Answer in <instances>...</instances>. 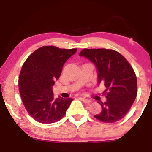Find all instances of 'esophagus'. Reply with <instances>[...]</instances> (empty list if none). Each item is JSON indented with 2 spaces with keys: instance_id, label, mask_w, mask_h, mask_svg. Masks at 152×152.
Here are the masks:
<instances>
[{
  "instance_id": "obj_1",
  "label": "esophagus",
  "mask_w": 152,
  "mask_h": 152,
  "mask_svg": "<svg viewBox=\"0 0 152 152\" xmlns=\"http://www.w3.org/2000/svg\"><path fill=\"white\" fill-rule=\"evenodd\" d=\"M81 99L82 101H83L84 103H87V104H88V103H91V101L90 100V99H86V98H81Z\"/></svg>"
}]
</instances>
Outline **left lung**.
I'll return each instance as SVG.
<instances>
[{"mask_svg":"<svg viewBox=\"0 0 152 152\" xmlns=\"http://www.w3.org/2000/svg\"><path fill=\"white\" fill-rule=\"evenodd\" d=\"M80 56L90 61L97 71L98 83H103L106 89L105 102L100 114L94 117L105 123H114L126 116L137 94L135 73L126 59L117 51L105 48L83 49Z\"/></svg>","mask_w":152,"mask_h":152,"instance_id":"left-lung-1","label":"left lung"}]
</instances>
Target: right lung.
Listing matches in <instances>:
<instances>
[{
    "mask_svg": "<svg viewBox=\"0 0 152 152\" xmlns=\"http://www.w3.org/2000/svg\"><path fill=\"white\" fill-rule=\"evenodd\" d=\"M76 50L42 46L23 65L18 81L20 94L26 109L36 121L52 124L66 114L74 99H55L52 87L61 76L64 64Z\"/></svg>",
    "mask_w": 152,
    "mask_h": 152,
    "instance_id": "obj_1",
    "label": "right lung"
}]
</instances>
